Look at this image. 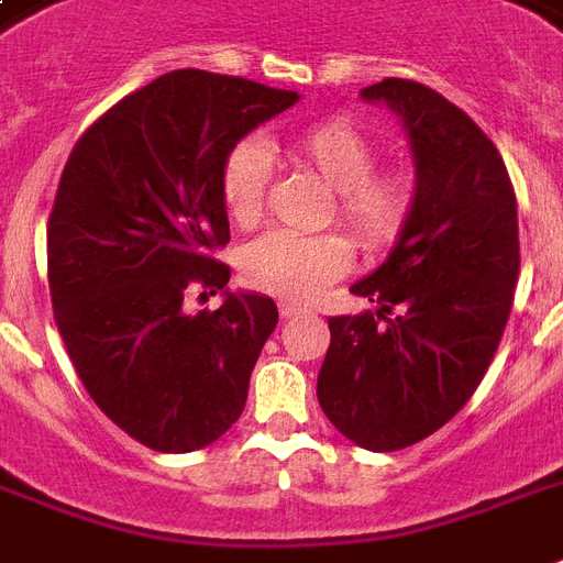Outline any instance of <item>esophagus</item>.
<instances>
[{"label":"esophagus","instance_id":"esophagus-1","mask_svg":"<svg viewBox=\"0 0 563 563\" xmlns=\"http://www.w3.org/2000/svg\"><path fill=\"white\" fill-rule=\"evenodd\" d=\"M300 312H307V307H300V303H291V300H280V316L283 318H295Z\"/></svg>","mask_w":563,"mask_h":563}]
</instances>
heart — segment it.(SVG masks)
Instances as JSON below:
<instances>
[{"label":"heart","mask_w":563,"mask_h":563,"mask_svg":"<svg viewBox=\"0 0 563 563\" xmlns=\"http://www.w3.org/2000/svg\"><path fill=\"white\" fill-rule=\"evenodd\" d=\"M280 154L300 169L316 172L333 189L335 219L365 251L394 245L415 212L418 180L406 166L374 169L376 143L347 119H327L265 145L239 143L221 163L219 192L224 212L239 228H254L263 216L272 157ZM351 265V245L339 233L272 230L242 251V277L251 289L286 300H309L339 280Z\"/></svg>","instance_id":"1"}]
</instances>
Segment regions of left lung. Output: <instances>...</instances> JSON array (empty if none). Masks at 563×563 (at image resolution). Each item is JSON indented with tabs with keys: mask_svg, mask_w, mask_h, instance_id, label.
I'll return each mask as SVG.
<instances>
[{
	"mask_svg": "<svg viewBox=\"0 0 563 563\" xmlns=\"http://www.w3.org/2000/svg\"><path fill=\"white\" fill-rule=\"evenodd\" d=\"M362 99L402 119L418 195L388 260L351 286L379 309L330 318L318 402L353 444L391 453L444 427L482 383L515 303L520 236L506 163L464 110L406 78Z\"/></svg>",
	"mask_w": 563,
	"mask_h": 563,
	"instance_id": "8db88e82",
	"label": "left lung"
}]
</instances>
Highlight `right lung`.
<instances>
[{"mask_svg":"<svg viewBox=\"0 0 563 563\" xmlns=\"http://www.w3.org/2000/svg\"><path fill=\"white\" fill-rule=\"evenodd\" d=\"M300 96L233 75L175 69L96 119L64 166L48 216L55 324L96 406L157 453H192L239 420L277 303L224 291L219 192L230 148Z\"/></svg>","mask_w":563,"mask_h":563,"instance_id":"right-lung-1","label":"right lung"}]
</instances>
